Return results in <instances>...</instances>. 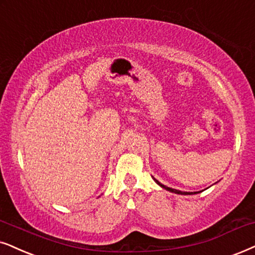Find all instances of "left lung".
<instances>
[{"label":"left lung","mask_w":255,"mask_h":255,"mask_svg":"<svg viewBox=\"0 0 255 255\" xmlns=\"http://www.w3.org/2000/svg\"><path fill=\"white\" fill-rule=\"evenodd\" d=\"M154 179V178H153ZM154 181H155L157 185H159L160 187H162V188H165L166 191L168 192H172V193H175V194H181V195H193V194H198V193H201V191L200 192H181V191H178V189H174V188H170V187H167L165 185H162V183L157 181L156 179H154Z\"/></svg>","instance_id":"obj_1"}]
</instances>
